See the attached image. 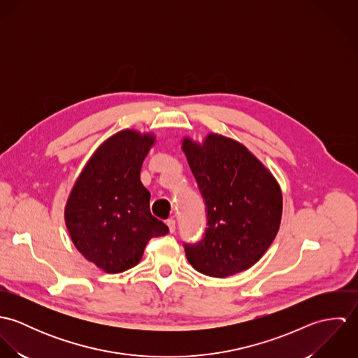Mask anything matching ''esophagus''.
Masks as SVG:
<instances>
[{"mask_svg": "<svg viewBox=\"0 0 358 358\" xmlns=\"http://www.w3.org/2000/svg\"><path fill=\"white\" fill-rule=\"evenodd\" d=\"M166 226L169 229V233H175V229H176V222L175 219H168L166 220Z\"/></svg>", "mask_w": 358, "mask_h": 358, "instance_id": "esophagus-1", "label": "esophagus"}]
</instances>
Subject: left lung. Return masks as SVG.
Returning a JSON list of instances; mask_svg holds the SVG:
<instances>
[{"label": "left lung", "mask_w": 358, "mask_h": 358, "mask_svg": "<svg viewBox=\"0 0 358 358\" xmlns=\"http://www.w3.org/2000/svg\"><path fill=\"white\" fill-rule=\"evenodd\" d=\"M183 152L204 199L206 229L183 244L200 273L227 277L250 268L277 236L282 194L273 175L241 143L210 134L203 145L183 141Z\"/></svg>", "instance_id": "left-lung-1"}]
</instances>
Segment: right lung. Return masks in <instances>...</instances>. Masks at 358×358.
Instances as JSON below:
<instances>
[{
  "instance_id": "right-lung-1",
  "label": "right lung",
  "mask_w": 358,
  "mask_h": 358,
  "mask_svg": "<svg viewBox=\"0 0 358 358\" xmlns=\"http://www.w3.org/2000/svg\"><path fill=\"white\" fill-rule=\"evenodd\" d=\"M152 135L121 131L95 152L66 205V226L76 248L106 273L139 263L146 244L168 226L150 212V193L141 182Z\"/></svg>"
}]
</instances>
